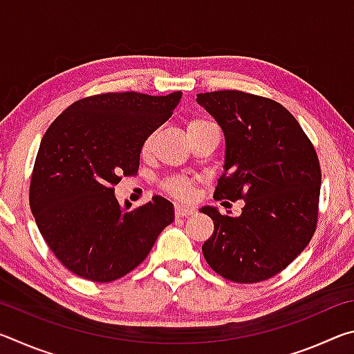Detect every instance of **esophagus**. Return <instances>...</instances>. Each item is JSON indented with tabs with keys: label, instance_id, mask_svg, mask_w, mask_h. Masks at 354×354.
Returning a JSON list of instances; mask_svg holds the SVG:
<instances>
[{
	"label": "esophagus",
	"instance_id": "obj_1",
	"mask_svg": "<svg viewBox=\"0 0 354 354\" xmlns=\"http://www.w3.org/2000/svg\"><path fill=\"white\" fill-rule=\"evenodd\" d=\"M194 212H195V209H192L189 206H184V205H176L175 206L176 217H187V215H192Z\"/></svg>",
	"mask_w": 354,
	"mask_h": 354
}]
</instances>
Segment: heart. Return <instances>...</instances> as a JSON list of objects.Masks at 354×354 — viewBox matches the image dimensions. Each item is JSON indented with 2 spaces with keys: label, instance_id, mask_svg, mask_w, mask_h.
I'll return each instance as SVG.
<instances>
[{
  "label": "heart",
  "instance_id": "b5f03b06",
  "mask_svg": "<svg viewBox=\"0 0 354 354\" xmlns=\"http://www.w3.org/2000/svg\"><path fill=\"white\" fill-rule=\"evenodd\" d=\"M209 127H212V123L207 122V120L194 118L187 123V133L189 134L198 133V131H203V129H206ZM151 142H153V136L145 137V140H143L142 148H140L142 156H147L149 153V149H151ZM162 189L165 192H169L170 195H173L175 198H179V200H189L192 196V181L187 178H184V176H169V178H165L164 183H162Z\"/></svg>",
  "mask_w": 354,
  "mask_h": 354
}]
</instances>
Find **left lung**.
Wrapping results in <instances>:
<instances>
[{
    "label": "left lung",
    "mask_w": 354,
    "mask_h": 354,
    "mask_svg": "<svg viewBox=\"0 0 354 354\" xmlns=\"http://www.w3.org/2000/svg\"><path fill=\"white\" fill-rule=\"evenodd\" d=\"M225 133V173L214 200H243L239 217L206 206L214 232L203 256L220 277L241 284L283 272L313 239L319 218V156L283 104L241 91L198 93Z\"/></svg>",
    "instance_id": "1"
}]
</instances>
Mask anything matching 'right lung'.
Returning <instances> with one entry per match:
<instances>
[{
  "mask_svg": "<svg viewBox=\"0 0 354 354\" xmlns=\"http://www.w3.org/2000/svg\"><path fill=\"white\" fill-rule=\"evenodd\" d=\"M181 97L92 95L75 101L46 129L29 205L41 237L71 273L93 283L124 277L175 220L162 196L124 212L113 192L123 176L137 175L143 140L171 117Z\"/></svg>",
  "mask_w": 354,
  "mask_h": 354,
  "instance_id": "add662e5",
  "label": "right lung"
}]
</instances>
